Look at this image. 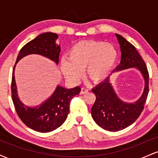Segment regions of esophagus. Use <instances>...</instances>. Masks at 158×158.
<instances>
[{
	"mask_svg": "<svg viewBox=\"0 0 158 158\" xmlns=\"http://www.w3.org/2000/svg\"><path fill=\"white\" fill-rule=\"evenodd\" d=\"M87 92H88V89L86 88H81V91H80V94H86Z\"/></svg>",
	"mask_w": 158,
	"mask_h": 158,
	"instance_id": "1",
	"label": "esophagus"
}]
</instances>
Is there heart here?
Segmentation results:
<instances>
[{"instance_id":"obj_1","label":"heart","mask_w":158,"mask_h":158,"mask_svg":"<svg viewBox=\"0 0 158 158\" xmlns=\"http://www.w3.org/2000/svg\"><path fill=\"white\" fill-rule=\"evenodd\" d=\"M117 56L115 48L109 43L94 40L80 41L70 48L68 59H61V71L67 79L76 81L80 79L81 71L85 70L90 81L100 82L110 73Z\"/></svg>"}]
</instances>
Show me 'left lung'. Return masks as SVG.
I'll list each match as a JSON object with an SVG mask.
<instances>
[{
    "instance_id": "1",
    "label": "left lung",
    "mask_w": 158,
    "mask_h": 158,
    "mask_svg": "<svg viewBox=\"0 0 158 158\" xmlns=\"http://www.w3.org/2000/svg\"><path fill=\"white\" fill-rule=\"evenodd\" d=\"M116 36L120 46L121 61L114 71L137 68L144 79L145 88L141 97L133 103L124 102L119 99L110 83L109 77L92 89L96 96L91 108L92 117L98 126L109 131H120L135 122L144 108L149 90V75L145 61L134 45L119 34Z\"/></svg>"
}]
</instances>
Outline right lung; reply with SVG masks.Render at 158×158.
Masks as SVG:
<instances>
[{
  "label": "right lung",
  "instance_id": "obj_1",
  "mask_svg": "<svg viewBox=\"0 0 158 158\" xmlns=\"http://www.w3.org/2000/svg\"><path fill=\"white\" fill-rule=\"evenodd\" d=\"M58 35L53 32H44L28 42L20 50L12 70V99L16 112L21 120L34 131L50 132L56 129L64 123L69 114L70 101L80 92V87L67 89L58 85L50 98L39 106L28 107L21 102L18 97L15 80V65L22 58L30 54H39L59 63L60 46L56 44Z\"/></svg>",
  "mask_w": 158,
  "mask_h": 158
}]
</instances>
